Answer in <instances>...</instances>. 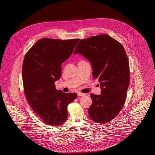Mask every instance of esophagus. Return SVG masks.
Wrapping results in <instances>:
<instances>
[{"mask_svg": "<svg viewBox=\"0 0 155 155\" xmlns=\"http://www.w3.org/2000/svg\"><path fill=\"white\" fill-rule=\"evenodd\" d=\"M77 94H78V96H84V95H85L84 93H80V92L78 93Z\"/></svg>", "mask_w": 155, "mask_h": 155, "instance_id": "obj_1", "label": "esophagus"}]
</instances>
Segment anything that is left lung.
<instances>
[{
  "label": "left lung",
  "instance_id": "1",
  "mask_svg": "<svg viewBox=\"0 0 155 155\" xmlns=\"http://www.w3.org/2000/svg\"><path fill=\"white\" fill-rule=\"evenodd\" d=\"M89 60L93 77L100 82L101 94H91L93 104L88 109L90 117L97 123H106L121 111L130 81L128 58L121 44L107 34L83 39L74 54Z\"/></svg>",
  "mask_w": 155,
  "mask_h": 155
}]
</instances>
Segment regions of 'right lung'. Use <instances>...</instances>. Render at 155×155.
<instances>
[{
    "instance_id": "1",
    "label": "right lung",
    "mask_w": 155,
    "mask_h": 155,
    "mask_svg": "<svg viewBox=\"0 0 155 155\" xmlns=\"http://www.w3.org/2000/svg\"><path fill=\"white\" fill-rule=\"evenodd\" d=\"M78 38L62 40L43 38L25 54L22 74L28 104L45 124L59 126L68 118V105L76 93L57 90L54 82L61 76V64L72 54Z\"/></svg>"
}]
</instances>
